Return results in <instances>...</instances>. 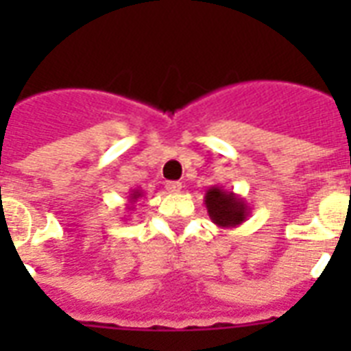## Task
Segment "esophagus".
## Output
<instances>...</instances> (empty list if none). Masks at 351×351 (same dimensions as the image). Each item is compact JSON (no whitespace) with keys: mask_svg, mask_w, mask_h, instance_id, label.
I'll use <instances>...</instances> for the list:
<instances>
[{"mask_svg":"<svg viewBox=\"0 0 351 351\" xmlns=\"http://www.w3.org/2000/svg\"><path fill=\"white\" fill-rule=\"evenodd\" d=\"M165 189L169 193H173V195H176V193L182 191V182H167V184H165Z\"/></svg>","mask_w":351,"mask_h":351,"instance_id":"obj_1","label":"esophagus"}]
</instances>
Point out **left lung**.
Wrapping results in <instances>:
<instances>
[{"instance_id": "obj_1", "label": "left lung", "mask_w": 351, "mask_h": 351, "mask_svg": "<svg viewBox=\"0 0 351 351\" xmlns=\"http://www.w3.org/2000/svg\"><path fill=\"white\" fill-rule=\"evenodd\" d=\"M204 204L208 208L209 219L222 230L239 228L250 217V206L244 198L219 186L209 187L204 197Z\"/></svg>"}]
</instances>
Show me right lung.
I'll return each instance as SVG.
<instances>
[{
  "label": "right lung",
  "instance_id": "obj_1",
  "mask_svg": "<svg viewBox=\"0 0 351 351\" xmlns=\"http://www.w3.org/2000/svg\"><path fill=\"white\" fill-rule=\"evenodd\" d=\"M142 197H143L142 189H131V193H129V198H127V202H129L127 204V209H129V211H132V209H134V204H136Z\"/></svg>",
  "mask_w": 351,
  "mask_h": 351
}]
</instances>
